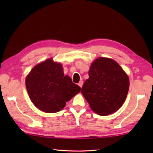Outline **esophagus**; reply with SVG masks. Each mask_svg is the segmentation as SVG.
I'll return each instance as SVG.
<instances>
[{"label": "esophagus", "instance_id": "34e87169", "mask_svg": "<svg viewBox=\"0 0 153 153\" xmlns=\"http://www.w3.org/2000/svg\"><path fill=\"white\" fill-rule=\"evenodd\" d=\"M83 81H80V82H79V83H78V85L80 87H82V85H83Z\"/></svg>", "mask_w": 153, "mask_h": 153}]
</instances>
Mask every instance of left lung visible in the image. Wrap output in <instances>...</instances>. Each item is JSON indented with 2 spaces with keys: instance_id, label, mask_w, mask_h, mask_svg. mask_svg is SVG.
<instances>
[{
  "instance_id": "obj_1",
  "label": "left lung",
  "mask_w": 153,
  "mask_h": 153,
  "mask_svg": "<svg viewBox=\"0 0 153 153\" xmlns=\"http://www.w3.org/2000/svg\"><path fill=\"white\" fill-rule=\"evenodd\" d=\"M129 87V77L119 64L112 58L99 57L91 64L82 93L94 112L107 116L123 105Z\"/></svg>"
}]
</instances>
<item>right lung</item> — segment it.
I'll use <instances>...</instances> for the list:
<instances>
[{"label":"right lung","mask_w":153,"mask_h":153,"mask_svg":"<svg viewBox=\"0 0 153 153\" xmlns=\"http://www.w3.org/2000/svg\"><path fill=\"white\" fill-rule=\"evenodd\" d=\"M25 87L35 106L46 113L60 111L81 91L71 77L64 76L62 64L52 58L32 68L25 77Z\"/></svg>","instance_id":"1"}]
</instances>
